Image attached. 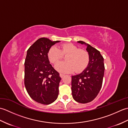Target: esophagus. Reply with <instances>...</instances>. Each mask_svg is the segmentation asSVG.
Returning a JSON list of instances; mask_svg holds the SVG:
<instances>
[{"instance_id":"obj_1","label":"esophagus","mask_w":128,"mask_h":128,"mask_svg":"<svg viewBox=\"0 0 128 128\" xmlns=\"http://www.w3.org/2000/svg\"><path fill=\"white\" fill-rule=\"evenodd\" d=\"M59 75H60V78H62L64 77V76L65 75L64 74H62V73H60L59 74Z\"/></svg>"}]
</instances>
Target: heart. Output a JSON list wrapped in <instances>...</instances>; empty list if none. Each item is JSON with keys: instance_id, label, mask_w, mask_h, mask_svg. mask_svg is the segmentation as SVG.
<instances>
[{"instance_id": "heart-1", "label": "heart", "mask_w": 128, "mask_h": 128, "mask_svg": "<svg viewBox=\"0 0 128 128\" xmlns=\"http://www.w3.org/2000/svg\"><path fill=\"white\" fill-rule=\"evenodd\" d=\"M66 61L56 64V69L58 72L68 73L75 72H80L88 66L90 62V54L88 51L80 49L72 43H64L60 49L55 46L52 47L48 53L49 60L53 64H56L60 60L66 56Z\"/></svg>"}]
</instances>
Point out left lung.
<instances>
[{"instance_id": "left-lung-1", "label": "left lung", "mask_w": 128, "mask_h": 128, "mask_svg": "<svg viewBox=\"0 0 128 128\" xmlns=\"http://www.w3.org/2000/svg\"><path fill=\"white\" fill-rule=\"evenodd\" d=\"M78 42L88 46L86 50L90 54V62L82 72L72 76V95L76 102L86 103L93 100L101 88L104 72V58L96 48L81 40Z\"/></svg>"}]
</instances>
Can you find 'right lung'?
Here are the masks:
<instances>
[{"mask_svg": "<svg viewBox=\"0 0 128 128\" xmlns=\"http://www.w3.org/2000/svg\"><path fill=\"white\" fill-rule=\"evenodd\" d=\"M59 42L40 38L27 51L24 84L29 96L40 104H50L58 96L61 78L50 64L48 53L52 46Z\"/></svg>", "mask_w": 128, "mask_h": 128, "instance_id": "right-lung-1", "label": "right lung"}]
</instances>
